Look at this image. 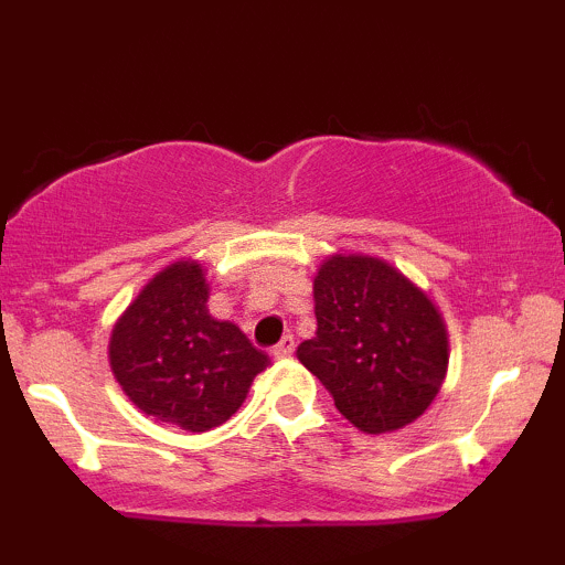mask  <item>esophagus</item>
<instances>
[{
	"label": "esophagus",
	"instance_id": "34e87169",
	"mask_svg": "<svg viewBox=\"0 0 565 565\" xmlns=\"http://www.w3.org/2000/svg\"><path fill=\"white\" fill-rule=\"evenodd\" d=\"M270 353H274V359H278V361L289 359V355L295 353V340H291V337L287 334L281 342H278V345H276L274 350H270Z\"/></svg>",
	"mask_w": 565,
	"mask_h": 565
}]
</instances>
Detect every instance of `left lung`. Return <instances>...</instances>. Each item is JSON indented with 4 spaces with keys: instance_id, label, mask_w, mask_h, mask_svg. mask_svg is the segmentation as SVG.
I'll return each mask as SVG.
<instances>
[{
    "instance_id": "obj_1",
    "label": "left lung",
    "mask_w": 565,
    "mask_h": 565,
    "mask_svg": "<svg viewBox=\"0 0 565 565\" xmlns=\"http://www.w3.org/2000/svg\"><path fill=\"white\" fill-rule=\"evenodd\" d=\"M313 300L319 329L297 359L342 417L369 436L423 417L449 369V332L427 291L387 260L337 252L319 265Z\"/></svg>"
}]
</instances>
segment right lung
I'll return each instance as SVG.
<instances>
[{
    "label": "right lung",
    "mask_w": 565,
    "mask_h": 565,
    "mask_svg": "<svg viewBox=\"0 0 565 565\" xmlns=\"http://www.w3.org/2000/svg\"><path fill=\"white\" fill-rule=\"evenodd\" d=\"M210 284L199 260L159 270L119 316L108 364L146 417L206 433L228 423L270 359L233 321L206 308Z\"/></svg>",
    "instance_id": "right-lung-1"
}]
</instances>
